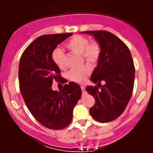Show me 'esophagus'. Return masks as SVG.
<instances>
[{
    "instance_id": "34e87169",
    "label": "esophagus",
    "mask_w": 153,
    "mask_h": 153,
    "mask_svg": "<svg viewBox=\"0 0 153 153\" xmlns=\"http://www.w3.org/2000/svg\"><path fill=\"white\" fill-rule=\"evenodd\" d=\"M81 90L82 92V94H84L85 93V87L84 86H81Z\"/></svg>"
}]
</instances>
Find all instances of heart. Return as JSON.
I'll return each instance as SVG.
<instances>
[{
	"mask_svg": "<svg viewBox=\"0 0 153 153\" xmlns=\"http://www.w3.org/2000/svg\"><path fill=\"white\" fill-rule=\"evenodd\" d=\"M68 50L75 53L80 54L85 60L92 64L96 63L99 59L101 53V47L97 41H91L82 35H75L65 43ZM52 59L56 65L60 69L67 68L65 61V54L61 49L57 48L52 53ZM91 73V68L88 64H85L78 69L72 70L69 73V78L72 81L82 83Z\"/></svg>",
	"mask_w": 153,
	"mask_h": 153,
	"instance_id": "1",
	"label": "heart"
}]
</instances>
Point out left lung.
<instances>
[{
  "label": "left lung",
  "mask_w": 153,
  "mask_h": 153,
  "mask_svg": "<svg viewBox=\"0 0 153 153\" xmlns=\"http://www.w3.org/2000/svg\"><path fill=\"white\" fill-rule=\"evenodd\" d=\"M82 33L94 35L101 47L97 67L91 77L97 85L85 88V91L96 100L89 111L97 122H111L124 112L132 94L135 70L131 52L120 39L109 31ZM103 80L106 84L101 86Z\"/></svg>",
  "instance_id": "left-lung-1"
}]
</instances>
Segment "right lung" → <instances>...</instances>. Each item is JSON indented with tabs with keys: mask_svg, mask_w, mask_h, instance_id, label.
Returning <instances> with one entry per match:
<instances>
[{
	"mask_svg": "<svg viewBox=\"0 0 153 153\" xmlns=\"http://www.w3.org/2000/svg\"><path fill=\"white\" fill-rule=\"evenodd\" d=\"M71 35L39 36L26 47L19 62V88L28 109L42 125L54 130L71 124L73 108L82 95L80 87L73 82L64 85L59 91L52 89L53 80L64 82L60 70L52 59V52Z\"/></svg>",
	"mask_w": 153,
	"mask_h": 153,
	"instance_id": "1",
	"label": "right lung"
}]
</instances>
